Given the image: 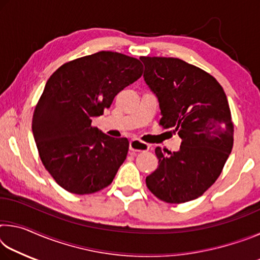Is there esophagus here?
<instances>
[{
  "instance_id": "1",
  "label": "esophagus",
  "mask_w": 260,
  "mask_h": 260,
  "mask_svg": "<svg viewBox=\"0 0 260 260\" xmlns=\"http://www.w3.org/2000/svg\"><path fill=\"white\" fill-rule=\"evenodd\" d=\"M149 144L142 142L139 139H133L129 141V150L132 151H148L149 150Z\"/></svg>"
}]
</instances>
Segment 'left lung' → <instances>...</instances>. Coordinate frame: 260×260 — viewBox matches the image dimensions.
Wrapping results in <instances>:
<instances>
[{
    "label": "left lung",
    "mask_w": 260,
    "mask_h": 260,
    "mask_svg": "<svg viewBox=\"0 0 260 260\" xmlns=\"http://www.w3.org/2000/svg\"><path fill=\"white\" fill-rule=\"evenodd\" d=\"M143 79L159 103L164 128L182 139L178 151L155 149L157 170L147 187L166 203L203 195L221 173L234 141L227 96L211 74L179 58L141 57Z\"/></svg>",
    "instance_id": "8db88e82"
}]
</instances>
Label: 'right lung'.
<instances>
[{"label": "right lung", "mask_w": 260, "mask_h": 260, "mask_svg": "<svg viewBox=\"0 0 260 260\" xmlns=\"http://www.w3.org/2000/svg\"><path fill=\"white\" fill-rule=\"evenodd\" d=\"M141 76L139 59L100 51L61 65L48 79L32 131L43 165L65 190L87 195L112 182L126 159L128 140L104 134L91 119Z\"/></svg>", "instance_id": "right-lung-1"}]
</instances>
